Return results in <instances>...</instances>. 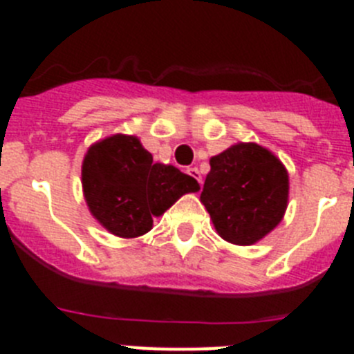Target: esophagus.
<instances>
[{
  "instance_id": "obj_1",
  "label": "esophagus",
  "mask_w": 354,
  "mask_h": 354,
  "mask_svg": "<svg viewBox=\"0 0 354 354\" xmlns=\"http://www.w3.org/2000/svg\"><path fill=\"white\" fill-rule=\"evenodd\" d=\"M187 175H189V177H193V179L196 180V183H202V175H200V171H198V168H187Z\"/></svg>"
}]
</instances>
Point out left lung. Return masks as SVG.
<instances>
[{"mask_svg": "<svg viewBox=\"0 0 354 354\" xmlns=\"http://www.w3.org/2000/svg\"><path fill=\"white\" fill-rule=\"evenodd\" d=\"M289 175L257 143H237L211 158L200 200L228 243L253 245L271 232L287 207Z\"/></svg>", "mask_w": 354, "mask_h": 354, "instance_id": "8db88e82", "label": "left lung"}]
</instances>
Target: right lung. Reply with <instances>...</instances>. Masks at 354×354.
I'll list each match as a JSON object with an SVG mask.
<instances>
[{
    "mask_svg": "<svg viewBox=\"0 0 354 354\" xmlns=\"http://www.w3.org/2000/svg\"><path fill=\"white\" fill-rule=\"evenodd\" d=\"M83 192L90 212L118 237L143 236L198 183L171 165L154 162L138 138L115 134L88 149L83 161Z\"/></svg>",
    "mask_w": 354,
    "mask_h": 354,
    "instance_id": "obj_1",
    "label": "right lung"
}]
</instances>
